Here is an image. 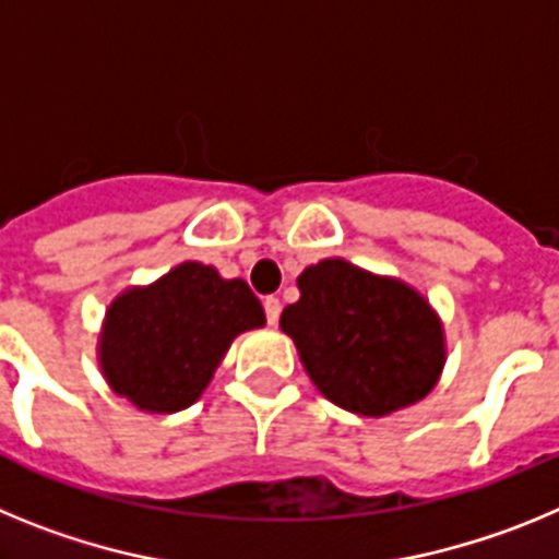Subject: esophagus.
<instances>
[{
  "label": "esophagus",
  "instance_id": "1",
  "mask_svg": "<svg viewBox=\"0 0 559 559\" xmlns=\"http://www.w3.org/2000/svg\"><path fill=\"white\" fill-rule=\"evenodd\" d=\"M263 308H265V319H269V324L280 322V310H283V302H280L276 296H265Z\"/></svg>",
  "mask_w": 559,
  "mask_h": 559
}]
</instances>
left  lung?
Here are the masks:
<instances>
[{
    "instance_id": "obj_1",
    "label": "left lung",
    "mask_w": 559,
    "mask_h": 559,
    "mask_svg": "<svg viewBox=\"0 0 559 559\" xmlns=\"http://www.w3.org/2000/svg\"><path fill=\"white\" fill-rule=\"evenodd\" d=\"M280 316L316 389L353 414L386 417L426 397L445 367L442 322L412 285L330 257L296 280Z\"/></svg>"
}]
</instances>
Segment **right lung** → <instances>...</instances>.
<instances>
[{"label":"right lung","mask_w":559,"mask_h":559,"mask_svg":"<svg viewBox=\"0 0 559 559\" xmlns=\"http://www.w3.org/2000/svg\"><path fill=\"white\" fill-rule=\"evenodd\" d=\"M263 324V305L243 280L181 263L108 305L100 369L142 412H181L201 397L231 341Z\"/></svg>","instance_id":"add662e5"}]
</instances>
